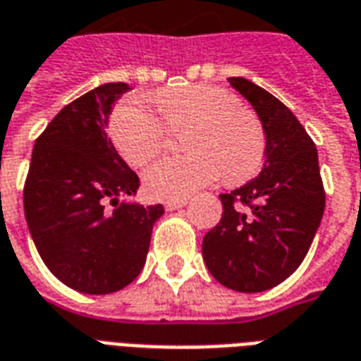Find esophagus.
Instances as JSON below:
<instances>
[{
  "label": "esophagus",
  "instance_id": "34e87169",
  "mask_svg": "<svg viewBox=\"0 0 361 361\" xmlns=\"http://www.w3.org/2000/svg\"><path fill=\"white\" fill-rule=\"evenodd\" d=\"M188 204V199H180V201H166L164 202V208L166 210H178V208L185 207Z\"/></svg>",
  "mask_w": 361,
  "mask_h": 361
}]
</instances>
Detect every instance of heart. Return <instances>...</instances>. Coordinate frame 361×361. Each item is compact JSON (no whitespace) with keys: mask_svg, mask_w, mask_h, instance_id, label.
<instances>
[{"mask_svg":"<svg viewBox=\"0 0 361 361\" xmlns=\"http://www.w3.org/2000/svg\"><path fill=\"white\" fill-rule=\"evenodd\" d=\"M162 120L140 103L120 105L111 120V137L133 168L145 166L166 147L168 130L185 133L189 154L164 159L145 172L147 193L160 201H180L218 178L239 185L266 159V130L255 111L218 85H188L157 95ZM165 124L162 125L161 122Z\"/></svg>","mask_w":361,"mask_h":361,"instance_id":"b5f03b06","label":"heart"}]
</instances>
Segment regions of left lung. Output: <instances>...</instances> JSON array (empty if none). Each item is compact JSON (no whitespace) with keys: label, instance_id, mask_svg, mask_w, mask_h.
<instances>
[{"label":"left lung","instance_id":"obj_1","mask_svg":"<svg viewBox=\"0 0 361 361\" xmlns=\"http://www.w3.org/2000/svg\"><path fill=\"white\" fill-rule=\"evenodd\" d=\"M266 130V160L255 180L220 195L221 220L202 239L208 271L228 289L260 293L302 264L314 241L325 191L317 149L281 101L245 78H229Z\"/></svg>","mask_w":361,"mask_h":361}]
</instances>
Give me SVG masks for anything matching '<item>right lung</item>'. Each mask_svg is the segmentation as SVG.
Listing matches in <instances>:
<instances>
[{"label": "right lung", "mask_w": 361, "mask_h": 361, "mask_svg": "<svg viewBox=\"0 0 361 361\" xmlns=\"http://www.w3.org/2000/svg\"><path fill=\"white\" fill-rule=\"evenodd\" d=\"M130 87L103 84L74 99L47 124L24 181V216L44 264L85 295L124 289L145 264L162 204L120 201L140 189L106 137L114 101Z\"/></svg>", "instance_id": "1"}]
</instances>
